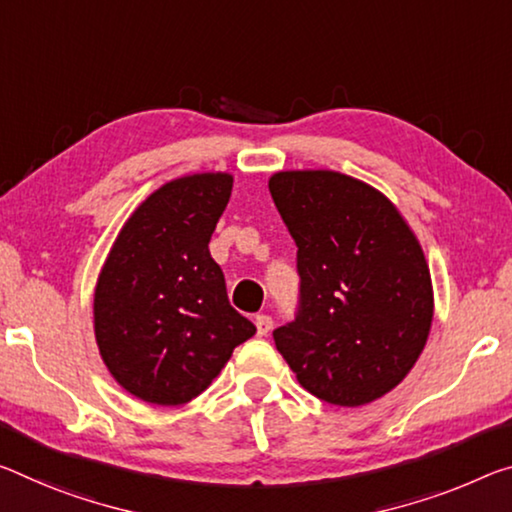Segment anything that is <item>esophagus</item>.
Segmentation results:
<instances>
[{
  "instance_id": "obj_1",
  "label": "esophagus",
  "mask_w": 512,
  "mask_h": 512,
  "mask_svg": "<svg viewBox=\"0 0 512 512\" xmlns=\"http://www.w3.org/2000/svg\"><path fill=\"white\" fill-rule=\"evenodd\" d=\"M255 326H257V335L266 337L273 328V319H271V316H266V314H259L255 319Z\"/></svg>"
}]
</instances>
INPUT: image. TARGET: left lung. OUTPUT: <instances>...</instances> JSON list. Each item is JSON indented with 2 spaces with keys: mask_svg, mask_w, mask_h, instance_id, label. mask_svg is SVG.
I'll return each mask as SVG.
<instances>
[{
  "mask_svg": "<svg viewBox=\"0 0 512 512\" xmlns=\"http://www.w3.org/2000/svg\"><path fill=\"white\" fill-rule=\"evenodd\" d=\"M271 198L298 246L300 307L275 348L316 399L358 408L401 383L433 323L421 243L385 193L337 170H280Z\"/></svg>",
  "mask_w": 512,
  "mask_h": 512,
  "instance_id": "obj_1",
  "label": "left lung"
}]
</instances>
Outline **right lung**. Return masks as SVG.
<instances>
[{
    "instance_id": "1",
    "label": "right lung",
    "mask_w": 512,
    "mask_h": 512,
    "mask_svg": "<svg viewBox=\"0 0 512 512\" xmlns=\"http://www.w3.org/2000/svg\"><path fill=\"white\" fill-rule=\"evenodd\" d=\"M230 173H193L150 193L109 250L93 296L95 342L116 383L152 405H184L257 332L227 300L209 239Z\"/></svg>"
}]
</instances>
